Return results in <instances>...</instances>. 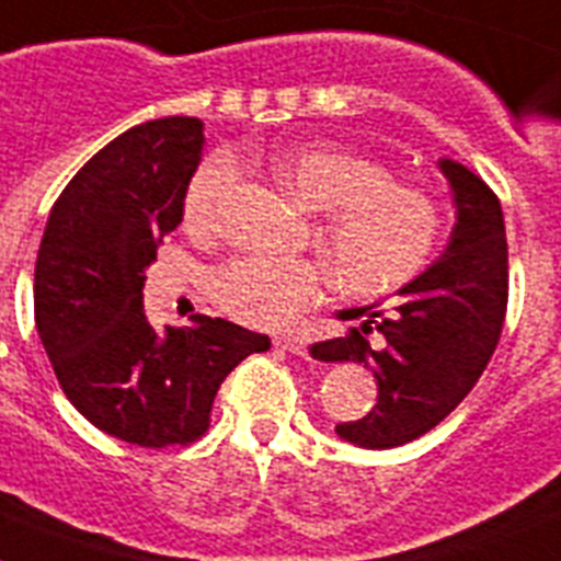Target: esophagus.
Instances as JSON below:
<instances>
[{
	"mask_svg": "<svg viewBox=\"0 0 561 561\" xmlns=\"http://www.w3.org/2000/svg\"><path fill=\"white\" fill-rule=\"evenodd\" d=\"M273 347H276V351L294 353V356H305V339L294 336V333H282V336H273Z\"/></svg>",
	"mask_w": 561,
	"mask_h": 561,
	"instance_id": "obj_1",
	"label": "esophagus"
}]
</instances>
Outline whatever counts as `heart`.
Listing matches in <instances>:
<instances>
[{
    "label": "heart",
    "instance_id": "heart-1",
    "mask_svg": "<svg viewBox=\"0 0 561 561\" xmlns=\"http://www.w3.org/2000/svg\"><path fill=\"white\" fill-rule=\"evenodd\" d=\"M271 173L305 210L313 244L339 288L379 296L402 288L427 265L439 242V208L419 187L393 182L382 162L336 145H294L271 157ZM237 159L219 150L196 168L185 191L193 225L214 222L237 185ZM328 285L308 259L237 256L214 276V296L230 317L259 328L294 322Z\"/></svg>",
    "mask_w": 561,
    "mask_h": 561
}]
</instances>
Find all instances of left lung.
<instances>
[{"label":"left lung","instance_id":"1","mask_svg":"<svg viewBox=\"0 0 561 561\" xmlns=\"http://www.w3.org/2000/svg\"><path fill=\"white\" fill-rule=\"evenodd\" d=\"M456 225L436 262L399 288L393 310H339L359 319L345 336L310 345L319 362H362L379 399L368 416L336 433L359 448H399L436 427L488 368L507 310V242L496 193L454 159H439Z\"/></svg>","mask_w":561,"mask_h":561}]
</instances>
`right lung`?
I'll return each instance as SVG.
<instances>
[{
	"mask_svg": "<svg viewBox=\"0 0 561 561\" xmlns=\"http://www.w3.org/2000/svg\"><path fill=\"white\" fill-rule=\"evenodd\" d=\"M202 142L193 116L116 136L56 199L36 256V331L65 397L139 448L199 439L225 376L271 347L228 319L196 313L191 328L157 331L145 317V267L182 222Z\"/></svg>",
	"mask_w": 561,
	"mask_h": 561,
	"instance_id": "1",
	"label": "right lung"
}]
</instances>
